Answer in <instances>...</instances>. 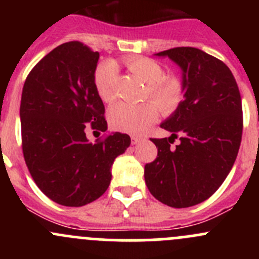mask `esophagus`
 <instances>
[{
  "label": "esophagus",
  "mask_w": 259,
  "mask_h": 259,
  "mask_svg": "<svg viewBox=\"0 0 259 259\" xmlns=\"http://www.w3.org/2000/svg\"><path fill=\"white\" fill-rule=\"evenodd\" d=\"M143 140V138L140 137H135V135H133L132 137V144H138V143H140Z\"/></svg>",
  "instance_id": "obj_1"
}]
</instances>
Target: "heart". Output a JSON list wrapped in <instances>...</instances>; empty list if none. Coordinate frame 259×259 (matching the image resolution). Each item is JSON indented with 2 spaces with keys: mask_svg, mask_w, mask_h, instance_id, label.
Segmentation results:
<instances>
[{
  "mask_svg": "<svg viewBox=\"0 0 259 259\" xmlns=\"http://www.w3.org/2000/svg\"><path fill=\"white\" fill-rule=\"evenodd\" d=\"M127 70L145 83V98L153 101L163 115L173 114L179 108L184 98V82L173 74L164 75L160 64L148 57H129L125 60ZM116 67L106 61L98 65L94 72V86L105 103L115 98ZM158 110L150 103L129 104L120 101L109 110V122L121 132L139 134L155 120Z\"/></svg>",
  "mask_w": 259,
  "mask_h": 259,
  "instance_id": "1",
  "label": "heart"
}]
</instances>
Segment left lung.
Segmentation results:
<instances>
[{
  "instance_id": "left-lung-1",
  "label": "left lung",
  "mask_w": 259,
  "mask_h": 259,
  "mask_svg": "<svg viewBox=\"0 0 259 259\" xmlns=\"http://www.w3.org/2000/svg\"><path fill=\"white\" fill-rule=\"evenodd\" d=\"M156 55L182 67L185 99L160 125L171 137L151 139L158 156L145 165V183L159 202L188 208L211 197L236 161L243 132L241 94L229 67L202 50L174 48ZM177 137L181 143L171 148Z\"/></svg>"
}]
</instances>
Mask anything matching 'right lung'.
Masks as SVG:
<instances>
[{"label":"right lung","mask_w":259,"mask_h":259,"mask_svg":"<svg viewBox=\"0 0 259 259\" xmlns=\"http://www.w3.org/2000/svg\"><path fill=\"white\" fill-rule=\"evenodd\" d=\"M99 52L80 41L57 46L33 66L20 105L22 151L31 177L57 204L82 207L108 189L115 158L130 137L106 132L105 108L94 86ZM94 132V133H95Z\"/></svg>","instance_id":"1"}]
</instances>
